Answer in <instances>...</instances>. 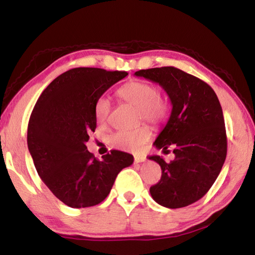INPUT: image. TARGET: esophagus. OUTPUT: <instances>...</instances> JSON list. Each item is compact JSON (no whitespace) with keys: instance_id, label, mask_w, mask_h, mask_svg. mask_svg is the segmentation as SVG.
<instances>
[{"instance_id":"1","label":"esophagus","mask_w":255,"mask_h":255,"mask_svg":"<svg viewBox=\"0 0 255 255\" xmlns=\"http://www.w3.org/2000/svg\"><path fill=\"white\" fill-rule=\"evenodd\" d=\"M146 157L143 156V155H135L133 156V162L135 163H141V162H145Z\"/></svg>"}]
</instances>
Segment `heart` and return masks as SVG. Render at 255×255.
Masks as SVG:
<instances>
[{
	"instance_id": "obj_1",
	"label": "heart",
	"mask_w": 255,
	"mask_h": 255,
	"mask_svg": "<svg viewBox=\"0 0 255 255\" xmlns=\"http://www.w3.org/2000/svg\"><path fill=\"white\" fill-rule=\"evenodd\" d=\"M117 96L125 102L137 107V117L152 124H159L167 117L169 103L161 94L157 86L145 81H130L120 86ZM111 103L109 99L100 97L94 103V116L98 124L103 125L109 118ZM153 136L152 129L147 125L132 130H119L111 136V144L118 149L138 153L144 148Z\"/></svg>"
}]
</instances>
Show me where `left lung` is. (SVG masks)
<instances>
[{
	"instance_id": "obj_1",
	"label": "left lung",
	"mask_w": 255,
	"mask_h": 255,
	"mask_svg": "<svg viewBox=\"0 0 255 255\" xmlns=\"http://www.w3.org/2000/svg\"><path fill=\"white\" fill-rule=\"evenodd\" d=\"M136 76L156 82L172 102L171 117L154 145L175 158L149 159L161 165L162 176L150 187L153 199L167 208H182L201 199L221 173L227 154L223 110L211 86L173 66L140 70Z\"/></svg>"
}]
</instances>
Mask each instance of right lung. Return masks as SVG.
<instances>
[{"label": "right lung", "instance_id": "right-lung-1", "mask_svg": "<svg viewBox=\"0 0 255 255\" xmlns=\"http://www.w3.org/2000/svg\"><path fill=\"white\" fill-rule=\"evenodd\" d=\"M124 71L72 68L42 91L30 116L28 148L38 174L56 198L72 208L99 205L117 175L131 165L132 155L111 150L96 158L86 148L97 128L94 103Z\"/></svg>", "mask_w": 255, "mask_h": 255}]
</instances>
